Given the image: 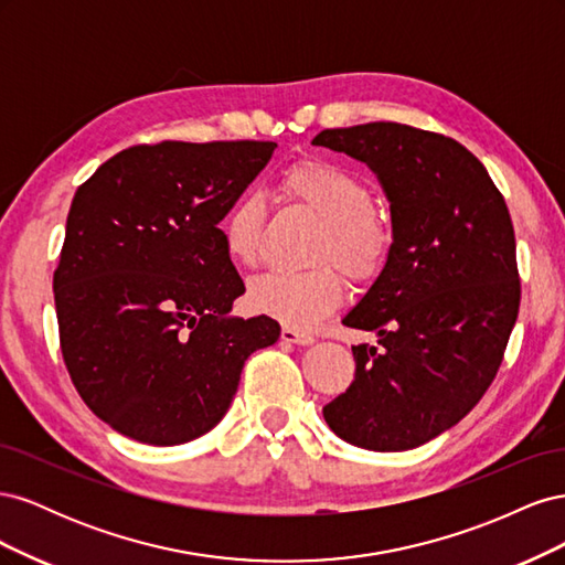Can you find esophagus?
Here are the masks:
<instances>
[{"label":"esophagus","mask_w":565,"mask_h":565,"mask_svg":"<svg viewBox=\"0 0 565 565\" xmlns=\"http://www.w3.org/2000/svg\"><path fill=\"white\" fill-rule=\"evenodd\" d=\"M280 337H282V341H287V344H299V347H309V344H313V341H316V337L311 332H303V330H297V328H287V324L282 328Z\"/></svg>","instance_id":"obj_1"}]
</instances>
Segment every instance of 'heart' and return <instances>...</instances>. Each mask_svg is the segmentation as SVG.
<instances>
[{"label": "heart", "instance_id": "1", "mask_svg": "<svg viewBox=\"0 0 565 565\" xmlns=\"http://www.w3.org/2000/svg\"><path fill=\"white\" fill-rule=\"evenodd\" d=\"M285 200L299 204L322 221L313 262L303 273H268L249 287V303L256 311L280 320L287 328L309 330L337 311L344 299V278L330 266L337 264L351 280H372L382 270L391 233L374 214L370 185L337 162L309 158L287 167L280 177ZM221 243L235 264L256 266L262 256L264 204L256 195L233 200L218 224Z\"/></svg>", "mask_w": 565, "mask_h": 565}]
</instances>
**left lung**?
I'll return each mask as SVG.
<instances>
[{"mask_svg":"<svg viewBox=\"0 0 565 565\" xmlns=\"http://www.w3.org/2000/svg\"><path fill=\"white\" fill-rule=\"evenodd\" d=\"M313 146L365 162L391 202L380 278L341 320L380 334L353 347L351 386L322 407L351 446L398 452L448 431L498 374L521 303L507 202L473 152L398 122L320 131Z\"/></svg>","mask_w":565,"mask_h":565,"instance_id":"1","label":"left lung"}]
</instances>
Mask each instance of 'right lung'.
<instances>
[{"label":"right lung","mask_w":565,"mask_h":565,"mask_svg":"<svg viewBox=\"0 0 565 565\" xmlns=\"http://www.w3.org/2000/svg\"><path fill=\"white\" fill-rule=\"evenodd\" d=\"M278 143H141L84 181L67 212L54 299L61 353L92 413L148 446L221 422L247 358L276 344L268 316L231 318L245 292L218 221Z\"/></svg>","instance_id":"1"}]
</instances>
